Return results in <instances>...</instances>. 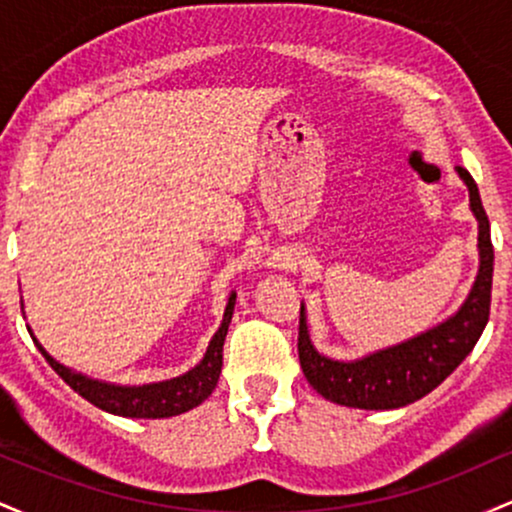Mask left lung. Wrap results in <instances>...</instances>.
Instances as JSON below:
<instances>
[{
	"instance_id": "8db88e82",
	"label": "left lung",
	"mask_w": 512,
	"mask_h": 512,
	"mask_svg": "<svg viewBox=\"0 0 512 512\" xmlns=\"http://www.w3.org/2000/svg\"><path fill=\"white\" fill-rule=\"evenodd\" d=\"M457 173L469 190V209L479 221V274L467 301L455 315L431 330L416 334L407 342L387 346L358 361H332L322 356L310 342L301 305L298 325V358L313 390L334 404L354 409H399L436 390L455 370L474 344L479 342L491 310L493 245L491 226L481 204L479 187L467 170Z\"/></svg>"
}]
</instances>
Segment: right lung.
Returning a JSON list of instances; mask_svg holds the SVG:
<instances>
[{
	"label": "right lung",
	"mask_w": 512,
	"mask_h": 512,
	"mask_svg": "<svg viewBox=\"0 0 512 512\" xmlns=\"http://www.w3.org/2000/svg\"><path fill=\"white\" fill-rule=\"evenodd\" d=\"M233 305H236V293H231V298H228L219 332H216L214 339L209 342V349L202 361H199L192 370H187L185 375H180V378L163 380V383L113 385L101 383V380H91L86 378V375L57 363L55 358L40 346V342L33 334L31 337L35 346L40 349V354L45 356V361L52 366V370H55L74 392H79L81 397L88 399L93 407L115 416H132V419H168V416H178L195 409L197 404H202L204 399L214 392L223 366V339H226L228 325H231Z\"/></svg>",
	"instance_id": "add662e5"
}]
</instances>
